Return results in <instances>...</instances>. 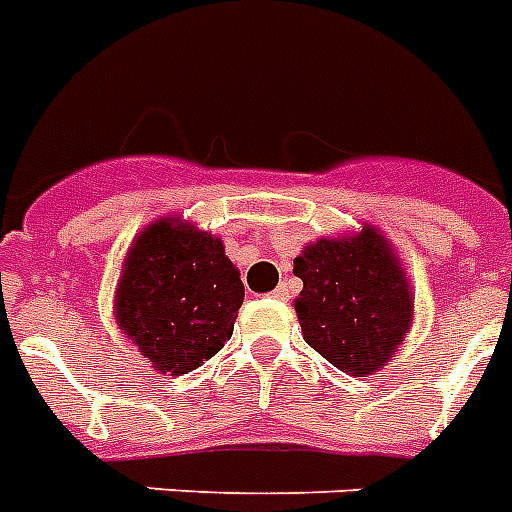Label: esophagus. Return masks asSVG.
<instances>
[{
  "instance_id": "34e87169",
  "label": "esophagus",
  "mask_w": 512,
  "mask_h": 512,
  "mask_svg": "<svg viewBox=\"0 0 512 512\" xmlns=\"http://www.w3.org/2000/svg\"><path fill=\"white\" fill-rule=\"evenodd\" d=\"M273 297H276V299H284V302H286V299H289V289H286V284L278 286L276 292H273Z\"/></svg>"
}]
</instances>
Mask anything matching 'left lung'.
Returning a JSON list of instances; mask_svg holds the SVG:
<instances>
[{"label":"left lung","mask_w":512,"mask_h":512,"mask_svg":"<svg viewBox=\"0 0 512 512\" xmlns=\"http://www.w3.org/2000/svg\"><path fill=\"white\" fill-rule=\"evenodd\" d=\"M294 299L305 342L339 371L368 376L402 344L413 297L384 236L365 226L352 239H321L294 257Z\"/></svg>","instance_id":"1"}]
</instances>
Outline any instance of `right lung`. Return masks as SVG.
Masks as SVG:
<instances>
[{"label": "right lung", "mask_w": 512, "mask_h": 512, "mask_svg": "<svg viewBox=\"0 0 512 512\" xmlns=\"http://www.w3.org/2000/svg\"><path fill=\"white\" fill-rule=\"evenodd\" d=\"M242 302L218 236L157 220L128 252L115 318L152 368L181 376L223 350Z\"/></svg>", "instance_id": "obj_1"}]
</instances>
